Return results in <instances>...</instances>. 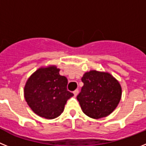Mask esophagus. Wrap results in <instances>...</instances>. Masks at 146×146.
<instances>
[{
    "label": "esophagus",
    "instance_id": "1",
    "mask_svg": "<svg viewBox=\"0 0 146 146\" xmlns=\"http://www.w3.org/2000/svg\"><path fill=\"white\" fill-rule=\"evenodd\" d=\"M78 93H79V91H78V90H75V91H74V92H73V94H74V96H77V94H78Z\"/></svg>",
    "mask_w": 146,
    "mask_h": 146
}]
</instances>
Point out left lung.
<instances>
[{"instance_id":"1","label":"left lung","mask_w":146,"mask_h":146,"mask_svg":"<svg viewBox=\"0 0 146 146\" xmlns=\"http://www.w3.org/2000/svg\"><path fill=\"white\" fill-rule=\"evenodd\" d=\"M84 86L77 96L82 112L94 119L109 115L121 98L118 81L108 72L91 70L82 77Z\"/></svg>"}]
</instances>
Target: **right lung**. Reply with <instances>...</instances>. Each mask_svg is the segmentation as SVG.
Masks as SVG:
<instances>
[{
  "instance_id": "add662e5",
  "label": "right lung",
  "mask_w": 146,
  "mask_h": 146,
  "mask_svg": "<svg viewBox=\"0 0 146 146\" xmlns=\"http://www.w3.org/2000/svg\"><path fill=\"white\" fill-rule=\"evenodd\" d=\"M59 71L55 66L39 68L28 78L24 88L28 106L47 119L58 117L67 100L74 96L67 90V78L60 75Z\"/></svg>"
}]
</instances>
